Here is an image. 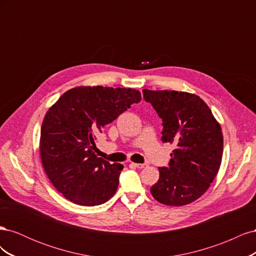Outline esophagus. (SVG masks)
Returning a JSON list of instances; mask_svg holds the SVG:
<instances>
[{"instance_id":"1","label":"esophagus","mask_w":256,"mask_h":256,"mask_svg":"<svg viewBox=\"0 0 256 256\" xmlns=\"http://www.w3.org/2000/svg\"><path fill=\"white\" fill-rule=\"evenodd\" d=\"M131 166H132L134 168H145V164H134V162H131L130 164Z\"/></svg>"}]
</instances>
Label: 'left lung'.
<instances>
[{
    "label": "left lung",
    "instance_id": "left-lung-1",
    "mask_svg": "<svg viewBox=\"0 0 256 256\" xmlns=\"http://www.w3.org/2000/svg\"><path fill=\"white\" fill-rule=\"evenodd\" d=\"M162 120L164 143L174 144L168 166L159 168V180L150 193L159 203L187 205L202 196L218 173L223 136L209 106L194 94L143 90Z\"/></svg>",
    "mask_w": 256,
    "mask_h": 256
}]
</instances>
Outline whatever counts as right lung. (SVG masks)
<instances>
[{"mask_svg":"<svg viewBox=\"0 0 256 256\" xmlns=\"http://www.w3.org/2000/svg\"><path fill=\"white\" fill-rule=\"evenodd\" d=\"M140 102L141 92L132 88L78 86L50 108L40 130V158L50 182L67 200L96 206L115 194L124 166L96 156V134Z\"/></svg>","mask_w":256,"mask_h":256,"instance_id":"add662e5","label":"right lung"}]
</instances>
